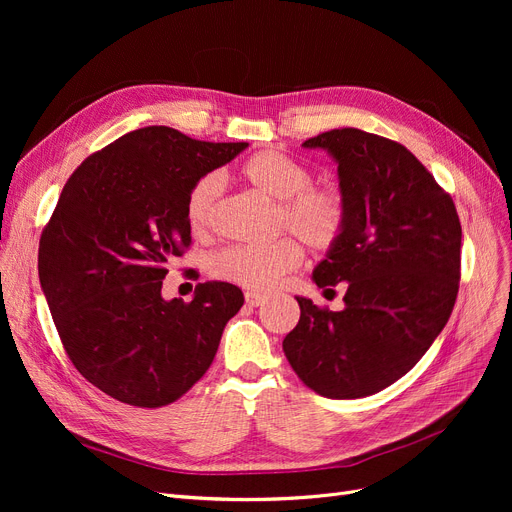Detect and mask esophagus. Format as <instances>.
Masks as SVG:
<instances>
[{
    "instance_id": "esophagus-1",
    "label": "esophagus",
    "mask_w": 512,
    "mask_h": 512,
    "mask_svg": "<svg viewBox=\"0 0 512 512\" xmlns=\"http://www.w3.org/2000/svg\"><path fill=\"white\" fill-rule=\"evenodd\" d=\"M245 301L251 307H261V305L267 303V297H265V294H259V292H247L245 294Z\"/></svg>"
}]
</instances>
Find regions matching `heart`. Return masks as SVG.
Here are the masks:
<instances>
[{"instance_id": "b5f03b06", "label": "heart", "mask_w": 512, "mask_h": 512, "mask_svg": "<svg viewBox=\"0 0 512 512\" xmlns=\"http://www.w3.org/2000/svg\"><path fill=\"white\" fill-rule=\"evenodd\" d=\"M242 178L265 197L276 201L274 226L290 230L315 251L332 249L344 232L348 209L336 188L313 186L311 170L284 151L267 149L255 153L242 166ZM222 172H207L191 186L186 197V220L193 232L207 234L215 226L224 195ZM303 249L288 236L270 245H232L211 257V274L249 290L267 292L299 267Z\"/></svg>"}]
</instances>
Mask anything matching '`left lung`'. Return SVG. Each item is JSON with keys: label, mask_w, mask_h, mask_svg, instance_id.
<instances>
[{"label": "left lung", "mask_w": 512, "mask_h": 512, "mask_svg": "<svg viewBox=\"0 0 512 512\" xmlns=\"http://www.w3.org/2000/svg\"><path fill=\"white\" fill-rule=\"evenodd\" d=\"M338 164L348 218L313 270L319 288L346 282L344 309L297 297L301 319L282 342L299 378L326 398H363L411 371L452 313L461 280V222L421 161L359 128L303 143Z\"/></svg>", "instance_id": "left-lung-1"}]
</instances>
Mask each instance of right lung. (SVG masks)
<instances>
[{
    "instance_id": "add662e5",
    "label": "right lung",
    "mask_w": 512,
    "mask_h": 512,
    "mask_svg": "<svg viewBox=\"0 0 512 512\" xmlns=\"http://www.w3.org/2000/svg\"><path fill=\"white\" fill-rule=\"evenodd\" d=\"M249 143H205L168 126L132 130L64 184L39 242V280L74 367L107 396L157 409L191 390L245 297L228 282L161 297L191 245L186 197Z\"/></svg>"
}]
</instances>
